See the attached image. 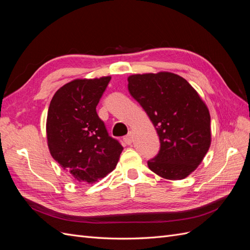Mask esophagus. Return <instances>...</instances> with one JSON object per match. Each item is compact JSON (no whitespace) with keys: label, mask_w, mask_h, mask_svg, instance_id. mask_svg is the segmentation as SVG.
Returning <instances> with one entry per match:
<instances>
[{"label":"esophagus","mask_w":250,"mask_h":250,"mask_svg":"<svg viewBox=\"0 0 250 250\" xmlns=\"http://www.w3.org/2000/svg\"><path fill=\"white\" fill-rule=\"evenodd\" d=\"M123 141H124V143L126 144V145H131L132 142H133V134H132V132H129V133L126 135V137H124Z\"/></svg>","instance_id":"34e87169"}]
</instances>
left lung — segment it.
<instances>
[{
	"label": "left lung",
	"instance_id": "8db88e82",
	"mask_svg": "<svg viewBox=\"0 0 250 250\" xmlns=\"http://www.w3.org/2000/svg\"><path fill=\"white\" fill-rule=\"evenodd\" d=\"M128 90L146 111L161 142L148 167L170 180L184 179L201 164L210 146V116L198 93L169 72L128 77Z\"/></svg>",
	"mask_w": 250,
	"mask_h": 250
}]
</instances>
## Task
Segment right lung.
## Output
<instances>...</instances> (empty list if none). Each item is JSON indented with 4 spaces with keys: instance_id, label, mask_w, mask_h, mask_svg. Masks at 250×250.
<instances>
[{
    "instance_id": "right-lung-1",
    "label": "right lung",
    "mask_w": 250,
    "mask_h": 250,
    "mask_svg": "<svg viewBox=\"0 0 250 250\" xmlns=\"http://www.w3.org/2000/svg\"><path fill=\"white\" fill-rule=\"evenodd\" d=\"M110 76L75 79L53 96L47 117L52 157L81 184H94L119 162L123 147L108 135L96 107Z\"/></svg>"
}]
</instances>
